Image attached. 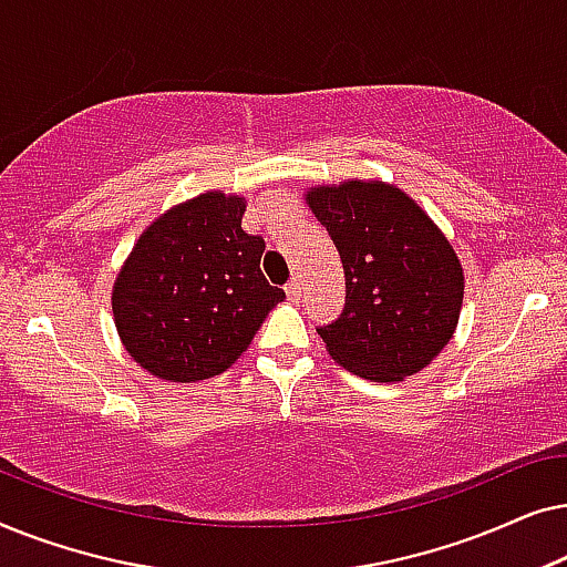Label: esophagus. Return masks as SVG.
I'll return each mask as SVG.
<instances>
[{
    "mask_svg": "<svg viewBox=\"0 0 567 567\" xmlns=\"http://www.w3.org/2000/svg\"><path fill=\"white\" fill-rule=\"evenodd\" d=\"M286 297H289L291 301H297L301 297V281H299V278H291V281L286 284Z\"/></svg>",
    "mask_w": 567,
    "mask_h": 567,
    "instance_id": "34e87169",
    "label": "esophagus"
}]
</instances>
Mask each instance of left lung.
<instances>
[{
    "mask_svg": "<svg viewBox=\"0 0 567 567\" xmlns=\"http://www.w3.org/2000/svg\"><path fill=\"white\" fill-rule=\"evenodd\" d=\"M307 206L328 229L346 274V309L320 328L340 367L371 382H402L454 338L464 270L436 221L398 185H315Z\"/></svg>",
    "mask_w": 567,
    "mask_h": 567,
    "instance_id": "1",
    "label": "left lung"
}]
</instances>
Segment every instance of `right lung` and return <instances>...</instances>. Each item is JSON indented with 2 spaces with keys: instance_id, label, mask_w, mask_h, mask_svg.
I'll use <instances>...</instances> for the list:
<instances>
[{
  "instance_id": "right-lung-1",
  "label": "right lung",
  "mask_w": 567,
  "mask_h": 567,
  "mask_svg": "<svg viewBox=\"0 0 567 567\" xmlns=\"http://www.w3.org/2000/svg\"><path fill=\"white\" fill-rule=\"evenodd\" d=\"M245 196L206 190L169 206L134 243L111 305L131 359L167 382L227 371L286 299L260 270L262 237L243 229Z\"/></svg>"
}]
</instances>
